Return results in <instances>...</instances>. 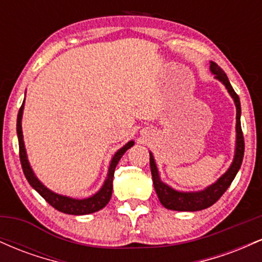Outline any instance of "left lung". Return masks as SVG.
Masks as SVG:
<instances>
[{
  "label": "left lung",
  "instance_id": "8db88e82",
  "mask_svg": "<svg viewBox=\"0 0 262 262\" xmlns=\"http://www.w3.org/2000/svg\"><path fill=\"white\" fill-rule=\"evenodd\" d=\"M209 70L210 73L214 75V79L221 81L225 86L228 93L230 97L233 98L234 103L236 107V124H235V132H236V140H235V151H234V159L231 161L229 169L222 175L219 179L212 185L207 186L206 188L201 189V191H177V189L172 188L167 183L162 182L159 175L158 166L151 151L150 154V170H151L152 182H154V188L158 194L159 201L165 208L171 210H179V212H196V210H202L208 208V207L214 204L222 194L227 191L230 183L235 179L237 171H239L240 166H242L243 158H244V137H243L242 132V124H240V116H242V107H240V100L239 96L236 95L234 89L231 87L229 79L225 75V73L222 70L215 62H209Z\"/></svg>",
  "mask_w": 262,
  "mask_h": 262
}]
</instances>
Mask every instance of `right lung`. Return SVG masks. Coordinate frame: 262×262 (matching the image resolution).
Instances as JSON below:
<instances>
[{
    "instance_id": "1",
    "label": "right lung",
    "mask_w": 262,
    "mask_h": 262,
    "mask_svg": "<svg viewBox=\"0 0 262 262\" xmlns=\"http://www.w3.org/2000/svg\"><path fill=\"white\" fill-rule=\"evenodd\" d=\"M23 110H25V101H23L22 106L19 108L17 117V135H18V143H19V158L20 164H22L23 172H25L26 179L28 180L29 185L32 186L35 191L40 194L41 197L47 201L50 206L58 209L59 212L66 213V214H73V215H85L91 214V213L98 212V210L104 208L107 203L110 202L111 197H112L113 191V176L114 170H116L117 164L124 152L128 149H130L134 145V141L130 140L118 149L116 154L113 155L112 160L110 162V167H108L107 177L104 180L102 187L96 192L92 196L87 198H73L68 196H62V194L56 193V192L52 191L40 182V180L35 176L34 171H33L31 164L28 161V156H27L25 140H23V132H22V117H23Z\"/></svg>"
}]
</instances>
